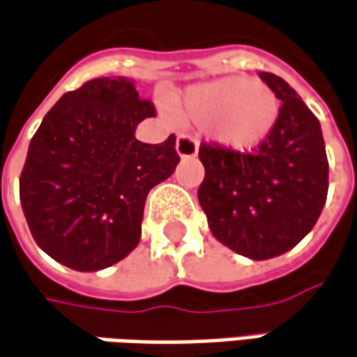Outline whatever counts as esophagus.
I'll return each instance as SVG.
<instances>
[{
  "mask_svg": "<svg viewBox=\"0 0 357 357\" xmlns=\"http://www.w3.org/2000/svg\"><path fill=\"white\" fill-rule=\"evenodd\" d=\"M176 151L179 153V158H195L197 155V139L188 133H181L176 142Z\"/></svg>",
  "mask_w": 357,
  "mask_h": 357,
  "instance_id": "esophagus-1",
  "label": "esophagus"
}]
</instances>
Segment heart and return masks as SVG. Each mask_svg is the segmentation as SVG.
Wrapping results in <instances>:
<instances>
[{"mask_svg": "<svg viewBox=\"0 0 357 357\" xmlns=\"http://www.w3.org/2000/svg\"><path fill=\"white\" fill-rule=\"evenodd\" d=\"M179 109L194 123L206 126L222 148L248 151L270 135L280 101L266 84L229 75L190 87L179 100Z\"/></svg>", "mask_w": 357, "mask_h": 357, "instance_id": "b5f03b06", "label": "heart"}]
</instances>
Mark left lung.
Masks as SVG:
<instances>
[{
    "mask_svg": "<svg viewBox=\"0 0 357 357\" xmlns=\"http://www.w3.org/2000/svg\"><path fill=\"white\" fill-rule=\"evenodd\" d=\"M259 77L282 101L270 135L252 151L202 144L197 190L213 238L252 259L282 256L316 225L328 197V155L318 117L278 75Z\"/></svg>",
    "mask_w": 357,
    "mask_h": 357,
    "instance_id": "obj_1",
    "label": "left lung"
}]
</instances>
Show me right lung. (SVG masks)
I'll list each match as a JSON object with an SVG mask.
<instances>
[{
    "label": "right lung",
    "mask_w": 357,
    "mask_h": 357,
    "mask_svg": "<svg viewBox=\"0 0 357 357\" xmlns=\"http://www.w3.org/2000/svg\"><path fill=\"white\" fill-rule=\"evenodd\" d=\"M155 116L126 77H98L68 91L27 149L20 199L29 231L55 261L77 271L117 264L139 243L149 190L179 162L176 135L135 139Z\"/></svg>",
    "instance_id": "1"
}]
</instances>
